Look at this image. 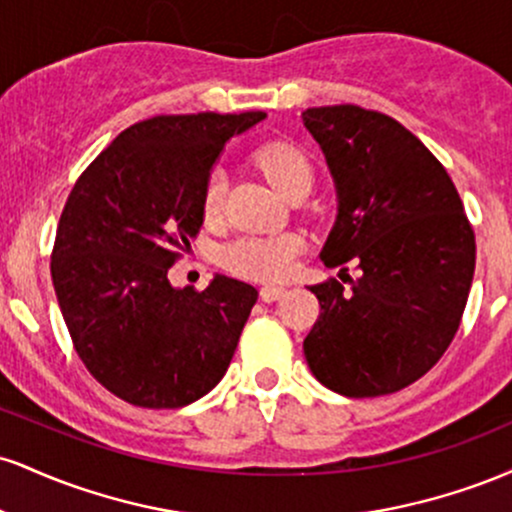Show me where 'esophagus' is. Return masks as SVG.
<instances>
[{"mask_svg":"<svg viewBox=\"0 0 512 512\" xmlns=\"http://www.w3.org/2000/svg\"><path fill=\"white\" fill-rule=\"evenodd\" d=\"M284 293H286L284 286H262L260 298H262L264 303H274V301H279V298L284 296Z\"/></svg>","mask_w":512,"mask_h":512,"instance_id":"obj_1","label":"esophagus"}]
</instances>
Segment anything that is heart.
Returning <instances> with one entry per match:
<instances>
[{"mask_svg":"<svg viewBox=\"0 0 512 512\" xmlns=\"http://www.w3.org/2000/svg\"><path fill=\"white\" fill-rule=\"evenodd\" d=\"M257 168L267 175L276 190L284 197L313 187L315 170L308 154L291 142H269L255 151ZM226 199V178L221 170L207 178L202 192V211L207 219H216ZM301 240L291 233H276V236H243L226 245L221 260L231 272L250 279H281L291 272L293 257H296Z\"/></svg>","mask_w":512,"mask_h":512,"instance_id":"1","label":"heart"}]
</instances>
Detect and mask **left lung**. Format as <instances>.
Returning a JSON list of instances; mask_svg holds the SVG:
<instances>
[{
    "label": "left lung",
    "instance_id": "1",
    "mask_svg": "<svg viewBox=\"0 0 512 512\" xmlns=\"http://www.w3.org/2000/svg\"><path fill=\"white\" fill-rule=\"evenodd\" d=\"M303 125L337 190L320 260L361 269L351 289L337 279L310 286L320 317L305 361L339 395H390L436 366L455 337L472 289L474 231L450 175L397 120L327 105L305 110Z\"/></svg>",
    "mask_w": 512,
    "mask_h": 512
}]
</instances>
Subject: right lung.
Here are the masks:
<instances>
[{
    "mask_svg": "<svg viewBox=\"0 0 512 512\" xmlns=\"http://www.w3.org/2000/svg\"><path fill=\"white\" fill-rule=\"evenodd\" d=\"M264 113L158 115L117 134L76 180L52 284L76 354L105 390L146 409L197 402L226 375L255 286L216 274L178 289L168 269L204 221L223 146Z\"/></svg>",
    "mask_w": 512,
    "mask_h": 512,
    "instance_id": "1",
    "label": "right lung"
}]
</instances>
